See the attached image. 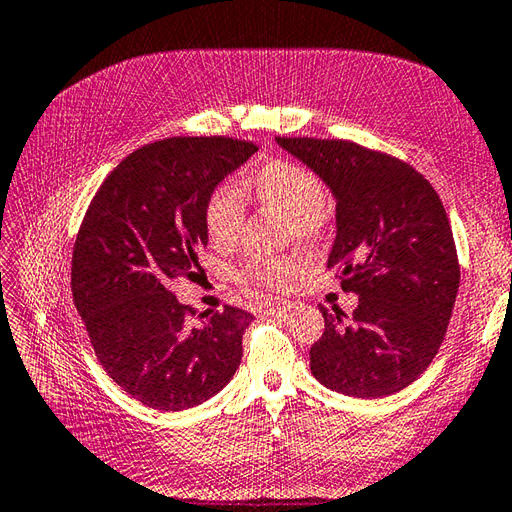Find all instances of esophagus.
<instances>
[{"label": "esophagus", "mask_w": 512, "mask_h": 512, "mask_svg": "<svg viewBox=\"0 0 512 512\" xmlns=\"http://www.w3.org/2000/svg\"><path fill=\"white\" fill-rule=\"evenodd\" d=\"M292 306H295V303L288 301V299H268V301H264V310L268 314H281V312L290 310Z\"/></svg>", "instance_id": "1"}]
</instances>
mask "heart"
I'll return each mask as SVG.
<instances>
[{"mask_svg":"<svg viewBox=\"0 0 512 512\" xmlns=\"http://www.w3.org/2000/svg\"><path fill=\"white\" fill-rule=\"evenodd\" d=\"M250 191L264 206L288 215L290 231L301 239H317L328 228V209L323 184L317 173L288 160H273L248 182ZM244 215V198L235 184L215 187L204 206V228L213 246H228L237 237ZM295 255L250 259L237 270L242 281L262 286H284L299 273Z\"/></svg>","mask_w":512,"mask_h":512,"instance_id":"1","label":"heart"}]
</instances>
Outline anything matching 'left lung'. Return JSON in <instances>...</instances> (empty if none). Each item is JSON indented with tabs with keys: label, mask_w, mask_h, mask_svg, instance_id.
<instances>
[{
	"label": "left lung",
	"mask_w": 512,
	"mask_h": 512,
	"mask_svg": "<svg viewBox=\"0 0 512 512\" xmlns=\"http://www.w3.org/2000/svg\"><path fill=\"white\" fill-rule=\"evenodd\" d=\"M328 184L336 237L328 268L358 295L347 319L319 306L325 330L310 347L312 376L354 398L409 387L436 358L460 288V264L436 189L407 162L350 140L277 138Z\"/></svg>",
	"instance_id": "left-lung-1"
}]
</instances>
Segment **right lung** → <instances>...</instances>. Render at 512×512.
I'll return each instance as SVG.
<instances>
[{"label":"right lung","instance_id":"add662e5","mask_svg":"<svg viewBox=\"0 0 512 512\" xmlns=\"http://www.w3.org/2000/svg\"><path fill=\"white\" fill-rule=\"evenodd\" d=\"M257 147L176 136L136 149L105 178L72 255L74 306L107 376L143 405L182 411L222 391L242 361L253 314H200L169 290L193 279L209 242L204 206Z\"/></svg>","mask_w":512,"mask_h":512}]
</instances>
